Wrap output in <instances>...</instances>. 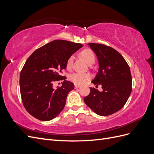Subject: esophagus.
I'll return each instance as SVG.
<instances>
[{"instance_id": "obj_1", "label": "esophagus", "mask_w": 154, "mask_h": 154, "mask_svg": "<svg viewBox=\"0 0 154 154\" xmlns=\"http://www.w3.org/2000/svg\"><path fill=\"white\" fill-rule=\"evenodd\" d=\"M80 85H76V84L74 85V88H80Z\"/></svg>"}]
</instances>
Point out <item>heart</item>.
I'll return each mask as SVG.
<instances>
[{
    "label": "heart",
    "mask_w": 154,
    "mask_h": 154,
    "mask_svg": "<svg viewBox=\"0 0 154 154\" xmlns=\"http://www.w3.org/2000/svg\"><path fill=\"white\" fill-rule=\"evenodd\" d=\"M81 57L85 60L88 64L94 63L95 62V56L92 51L89 49L83 50L80 53ZM74 61V57L71 56L67 60L66 67L67 69H71L72 67ZM91 78V75L88 73L83 72H74L71 74L69 76L70 80L72 82L76 85H83L86 82L87 80Z\"/></svg>",
    "instance_id": "heart-1"
}]
</instances>
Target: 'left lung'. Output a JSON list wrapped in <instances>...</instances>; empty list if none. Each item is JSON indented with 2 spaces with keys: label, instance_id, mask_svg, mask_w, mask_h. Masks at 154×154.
I'll return each instance as SVG.
<instances>
[{
  "label": "left lung",
  "instance_id": "left-lung-1",
  "mask_svg": "<svg viewBox=\"0 0 154 154\" xmlns=\"http://www.w3.org/2000/svg\"><path fill=\"white\" fill-rule=\"evenodd\" d=\"M88 45L98 60V72L91 82L101 85L100 92L90 88V94L85 97V104L101 116L112 114L127 103L132 92V76L130 67L122 55L117 51L103 44L89 43Z\"/></svg>",
  "mask_w": 154,
  "mask_h": 154
}]
</instances>
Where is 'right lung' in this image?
Wrapping results in <instances>:
<instances>
[{"label":"right lung","instance_id":"1","mask_svg":"<svg viewBox=\"0 0 154 154\" xmlns=\"http://www.w3.org/2000/svg\"><path fill=\"white\" fill-rule=\"evenodd\" d=\"M82 47L81 44L56 40L35 51L27 60L20 72V89L23 105L31 116L45 122L62 111L74 85L64 80L61 87L54 88L53 83L65 79L62 73L67 60Z\"/></svg>","mask_w":154,"mask_h":154}]
</instances>
